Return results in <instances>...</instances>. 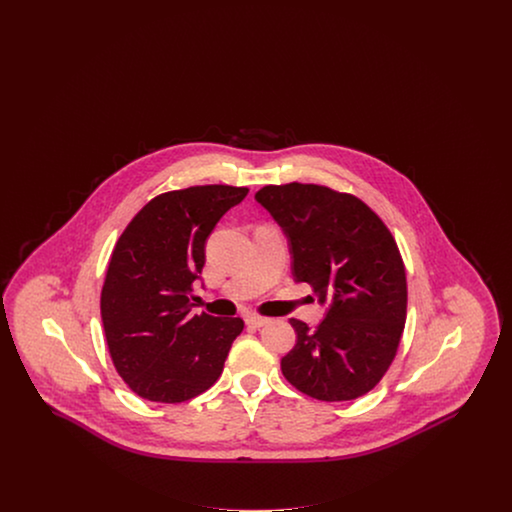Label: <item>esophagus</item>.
Listing matches in <instances>:
<instances>
[{
  "label": "esophagus",
  "mask_w": 512,
  "mask_h": 512,
  "mask_svg": "<svg viewBox=\"0 0 512 512\" xmlns=\"http://www.w3.org/2000/svg\"><path fill=\"white\" fill-rule=\"evenodd\" d=\"M245 322L249 324V326H255V328H261V326H265L270 322V318L261 317V315H247L245 317Z\"/></svg>",
  "instance_id": "obj_1"
}]
</instances>
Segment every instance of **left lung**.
<instances>
[{
	"label": "left lung",
	"mask_w": 512,
	"mask_h": 512,
	"mask_svg": "<svg viewBox=\"0 0 512 512\" xmlns=\"http://www.w3.org/2000/svg\"><path fill=\"white\" fill-rule=\"evenodd\" d=\"M255 199L288 238L295 282L328 307L315 330L290 320L297 341L282 374L318 401L365 395L393 363L407 318L405 265L388 226L365 201L328 186H265Z\"/></svg>",
	"instance_id": "8db88e82"
}]
</instances>
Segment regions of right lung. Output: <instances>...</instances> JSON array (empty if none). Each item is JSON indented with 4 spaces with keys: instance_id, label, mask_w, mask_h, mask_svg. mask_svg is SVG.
Returning <instances> with one entry per match:
<instances>
[{
    "instance_id": "add662e5",
    "label": "right lung",
    "mask_w": 512,
    "mask_h": 512,
    "mask_svg": "<svg viewBox=\"0 0 512 512\" xmlns=\"http://www.w3.org/2000/svg\"><path fill=\"white\" fill-rule=\"evenodd\" d=\"M247 188L209 184L153 197L113 249L101 320L126 386L155 403H182L209 390L244 330L240 317L192 313L205 240Z\"/></svg>"
}]
</instances>
